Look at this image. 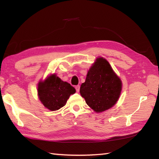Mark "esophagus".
Segmentation results:
<instances>
[{
  "instance_id": "obj_1",
  "label": "esophagus",
  "mask_w": 159,
  "mask_h": 159,
  "mask_svg": "<svg viewBox=\"0 0 159 159\" xmlns=\"http://www.w3.org/2000/svg\"><path fill=\"white\" fill-rule=\"evenodd\" d=\"M75 90H76V92H79L80 88V85H77V86H75Z\"/></svg>"
}]
</instances>
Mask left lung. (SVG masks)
<instances>
[{
  "label": "left lung",
  "instance_id": "obj_1",
  "mask_svg": "<svg viewBox=\"0 0 159 159\" xmlns=\"http://www.w3.org/2000/svg\"><path fill=\"white\" fill-rule=\"evenodd\" d=\"M121 80L109 62L100 57L88 71L80 92L88 105L100 113L115 105L121 94Z\"/></svg>",
  "mask_w": 159,
  "mask_h": 159
}]
</instances>
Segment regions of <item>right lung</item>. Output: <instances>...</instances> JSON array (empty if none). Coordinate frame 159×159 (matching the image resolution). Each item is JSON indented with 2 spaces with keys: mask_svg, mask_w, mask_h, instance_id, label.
<instances>
[{
  "mask_svg": "<svg viewBox=\"0 0 159 159\" xmlns=\"http://www.w3.org/2000/svg\"><path fill=\"white\" fill-rule=\"evenodd\" d=\"M75 92L72 86L54 74L38 84V94L40 101L50 111H57L65 106L69 96Z\"/></svg>",
  "mask_w": 159,
  "mask_h": 159,
  "instance_id": "obj_1",
  "label": "right lung"
}]
</instances>
